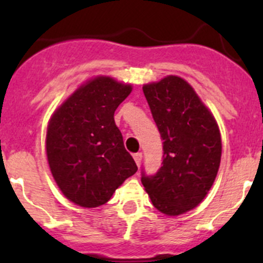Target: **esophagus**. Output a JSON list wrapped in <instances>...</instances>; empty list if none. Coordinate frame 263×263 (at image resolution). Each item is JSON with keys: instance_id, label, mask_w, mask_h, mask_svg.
Masks as SVG:
<instances>
[{"instance_id": "obj_1", "label": "esophagus", "mask_w": 263, "mask_h": 263, "mask_svg": "<svg viewBox=\"0 0 263 263\" xmlns=\"http://www.w3.org/2000/svg\"><path fill=\"white\" fill-rule=\"evenodd\" d=\"M134 159H135V161H136L137 166L141 165V161H142V154L141 153L134 154Z\"/></svg>"}]
</instances>
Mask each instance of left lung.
Instances as JSON below:
<instances>
[{
	"label": "left lung",
	"mask_w": 263,
	"mask_h": 263,
	"mask_svg": "<svg viewBox=\"0 0 263 263\" xmlns=\"http://www.w3.org/2000/svg\"><path fill=\"white\" fill-rule=\"evenodd\" d=\"M163 139V163L141 182L154 208L168 216L195 209L216 178L221 136L213 113L193 87L178 76L142 86Z\"/></svg>",
	"instance_id": "1"
}]
</instances>
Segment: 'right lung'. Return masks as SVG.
<instances>
[{"label":"right lung","mask_w":263,"mask_h":263,"mask_svg":"<svg viewBox=\"0 0 263 263\" xmlns=\"http://www.w3.org/2000/svg\"><path fill=\"white\" fill-rule=\"evenodd\" d=\"M131 91L129 84L98 76L50 118L46 139L50 172L66 198L81 208L104 205L137 172L115 122L116 109Z\"/></svg>","instance_id":"obj_1"}]
</instances>
